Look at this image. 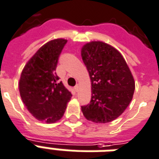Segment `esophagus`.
<instances>
[{
	"label": "esophagus",
	"instance_id": "obj_1",
	"mask_svg": "<svg viewBox=\"0 0 159 159\" xmlns=\"http://www.w3.org/2000/svg\"><path fill=\"white\" fill-rule=\"evenodd\" d=\"M74 90L75 92H78L79 91V85H77V86H75V88H74Z\"/></svg>",
	"mask_w": 159,
	"mask_h": 159
}]
</instances>
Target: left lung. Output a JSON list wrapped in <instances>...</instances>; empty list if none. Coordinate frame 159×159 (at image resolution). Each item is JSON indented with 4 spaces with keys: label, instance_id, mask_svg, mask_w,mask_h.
Segmentation results:
<instances>
[{
    "label": "left lung",
    "instance_id": "obj_1",
    "mask_svg": "<svg viewBox=\"0 0 159 159\" xmlns=\"http://www.w3.org/2000/svg\"><path fill=\"white\" fill-rule=\"evenodd\" d=\"M81 55L90 76V103L82 106L84 117L96 123L112 122L133 99L135 82L122 54L102 42L85 44Z\"/></svg>",
    "mask_w": 159,
    "mask_h": 159
}]
</instances>
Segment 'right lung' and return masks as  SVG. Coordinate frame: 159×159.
Masks as SVG:
<instances>
[{
	"label": "right lung",
	"mask_w": 159,
	"mask_h": 159,
	"mask_svg": "<svg viewBox=\"0 0 159 159\" xmlns=\"http://www.w3.org/2000/svg\"><path fill=\"white\" fill-rule=\"evenodd\" d=\"M66 40L47 42L28 61L19 81L23 103L35 118L47 123L57 122L63 116L71 93L56 74L58 58Z\"/></svg>",
	"instance_id": "1"
}]
</instances>
